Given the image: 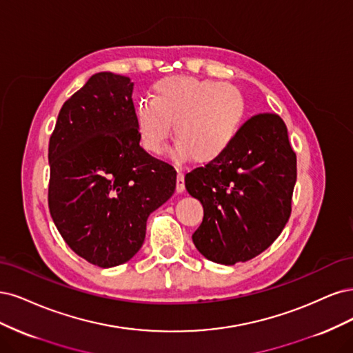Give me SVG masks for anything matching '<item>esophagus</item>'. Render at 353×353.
<instances>
[{
	"instance_id": "obj_1",
	"label": "esophagus",
	"mask_w": 353,
	"mask_h": 353,
	"mask_svg": "<svg viewBox=\"0 0 353 353\" xmlns=\"http://www.w3.org/2000/svg\"><path fill=\"white\" fill-rule=\"evenodd\" d=\"M185 190V176L181 172H177V181H176V192L181 193Z\"/></svg>"
}]
</instances>
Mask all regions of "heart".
Listing matches in <instances>:
<instances>
[{
    "label": "heart",
    "instance_id": "b5f03b06",
    "mask_svg": "<svg viewBox=\"0 0 353 353\" xmlns=\"http://www.w3.org/2000/svg\"><path fill=\"white\" fill-rule=\"evenodd\" d=\"M245 110L243 95L232 85L190 76L164 77L154 83L152 99L136 104V130L143 150L158 155L174 124L177 157L210 163L237 138Z\"/></svg>",
    "mask_w": 353,
    "mask_h": 353
}]
</instances>
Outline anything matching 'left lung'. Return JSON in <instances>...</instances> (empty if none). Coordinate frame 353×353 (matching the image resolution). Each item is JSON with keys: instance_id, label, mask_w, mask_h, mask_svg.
<instances>
[{"instance_id": "obj_1", "label": "left lung", "mask_w": 353, "mask_h": 353, "mask_svg": "<svg viewBox=\"0 0 353 353\" xmlns=\"http://www.w3.org/2000/svg\"><path fill=\"white\" fill-rule=\"evenodd\" d=\"M296 154L277 114L249 119L217 160L192 170L185 186L203 207L192 241L212 263L233 265L264 252L286 225Z\"/></svg>"}]
</instances>
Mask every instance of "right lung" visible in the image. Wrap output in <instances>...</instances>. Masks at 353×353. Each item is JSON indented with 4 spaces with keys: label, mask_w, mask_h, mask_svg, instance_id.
Segmentation results:
<instances>
[{
    "label": "right lung",
    "mask_w": 353,
    "mask_h": 353,
    "mask_svg": "<svg viewBox=\"0 0 353 353\" xmlns=\"http://www.w3.org/2000/svg\"><path fill=\"white\" fill-rule=\"evenodd\" d=\"M132 92L126 76L94 74L50 138L51 217L72 251L101 268L134 256L150 214L176 189V170L139 145Z\"/></svg>",
    "instance_id": "1"
}]
</instances>
